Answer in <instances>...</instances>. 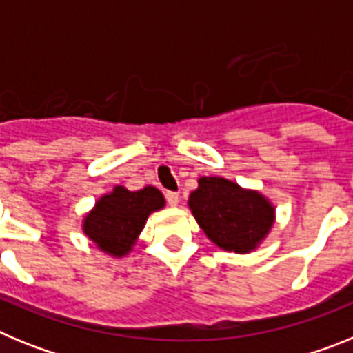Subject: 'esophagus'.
Instances as JSON below:
<instances>
[{
    "instance_id": "1",
    "label": "esophagus",
    "mask_w": 353,
    "mask_h": 353,
    "mask_svg": "<svg viewBox=\"0 0 353 353\" xmlns=\"http://www.w3.org/2000/svg\"><path fill=\"white\" fill-rule=\"evenodd\" d=\"M166 201L170 207H176L180 201V196L176 192H166Z\"/></svg>"
}]
</instances>
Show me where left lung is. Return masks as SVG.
Here are the masks:
<instances>
[{"mask_svg":"<svg viewBox=\"0 0 353 353\" xmlns=\"http://www.w3.org/2000/svg\"><path fill=\"white\" fill-rule=\"evenodd\" d=\"M187 207L217 248L236 254L258 249L276 223V207L267 196L224 176H201Z\"/></svg>","mask_w":353,"mask_h":353,"instance_id":"obj_1","label":"left lung"}]
</instances>
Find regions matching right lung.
I'll return each instance as SVG.
<instances>
[{
    "label": "right lung",
    "mask_w": 353,
    "mask_h": 353,
    "mask_svg": "<svg viewBox=\"0 0 353 353\" xmlns=\"http://www.w3.org/2000/svg\"><path fill=\"white\" fill-rule=\"evenodd\" d=\"M166 199L159 189L146 185L129 191L123 185L102 194L83 217V232L97 249L113 258L127 256L134 249L150 214L161 210Z\"/></svg>",
    "instance_id": "obj_1"
}]
</instances>
